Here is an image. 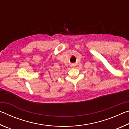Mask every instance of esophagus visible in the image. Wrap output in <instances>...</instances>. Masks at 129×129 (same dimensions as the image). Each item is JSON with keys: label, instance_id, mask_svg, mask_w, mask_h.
Instances as JSON below:
<instances>
[{"label": "esophagus", "instance_id": "esophagus-1", "mask_svg": "<svg viewBox=\"0 0 129 129\" xmlns=\"http://www.w3.org/2000/svg\"><path fill=\"white\" fill-rule=\"evenodd\" d=\"M71 67H75V64H72V65H71Z\"/></svg>", "mask_w": 129, "mask_h": 129}]
</instances>
